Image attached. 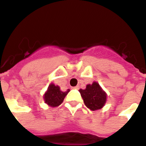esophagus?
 I'll return each mask as SVG.
<instances>
[{"label": "esophagus", "instance_id": "1", "mask_svg": "<svg viewBox=\"0 0 146 146\" xmlns=\"http://www.w3.org/2000/svg\"><path fill=\"white\" fill-rule=\"evenodd\" d=\"M73 89H76V90H78V89H79V87H78V86H76V87H73Z\"/></svg>", "mask_w": 146, "mask_h": 146}]
</instances>
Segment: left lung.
I'll list each match as a JSON object with an SVG mask.
<instances>
[{"instance_id": "left-lung-1", "label": "left lung", "mask_w": 146, "mask_h": 146, "mask_svg": "<svg viewBox=\"0 0 146 146\" xmlns=\"http://www.w3.org/2000/svg\"><path fill=\"white\" fill-rule=\"evenodd\" d=\"M79 92L84 104L92 111L101 110L104 106L107 95L98 82H93L92 84H87L84 90L80 89Z\"/></svg>"}]
</instances>
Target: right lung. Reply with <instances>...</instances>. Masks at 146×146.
<instances>
[{"instance_id":"1","label":"right lung","mask_w":146,"mask_h":146,"mask_svg":"<svg viewBox=\"0 0 146 146\" xmlns=\"http://www.w3.org/2000/svg\"><path fill=\"white\" fill-rule=\"evenodd\" d=\"M69 92L70 89L65 92H63L61 90L59 86L51 83L49 84L48 90L43 96V99L45 101V103L49 106L56 107L62 103L64 98Z\"/></svg>"}]
</instances>
